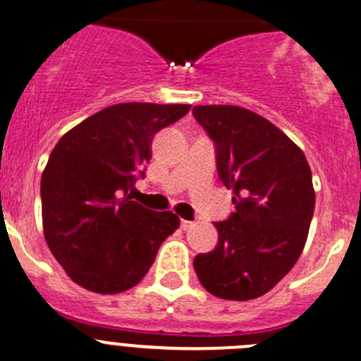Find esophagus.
I'll return each instance as SVG.
<instances>
[{"mask_svg":"<svg viewBox=\"0 0 361 361\" xmlns=\"http://www.w3.org/2000/svg\"><path fill=\"white\" fill-rule=\"evenodd\" d=\"M180 226H181V229L187 231V229H190L192 226H194V222H192V220H181Z\"/></svg>","mask_w":361,"mask_h":361,"instance_id":"obj_1","label":"esophagus"}]
</instances>
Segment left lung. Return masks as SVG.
Returning <instances> with one entry per match:
<instances>
[{
  "instance_id": "8db88e82",
  "label": "left lung",
  "mask_w": 361,
  "mask_h": 361,
  "mask_svg": "<svg viewBox=\"0 0 361 361\" xmlns=\"http://www.w3.org/2000/svg\"><path fill=\"white\" fill-rule=\"evenodd\" d=\"M213 139L219 178L234 192V213L215 222L216 247L194 259L202 288L222 300H254L298 261L316 204L302 149L266 118L238 106H195Z\"/></svg>"
}]
</instances>
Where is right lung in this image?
<instances>
[{
  "mask_svg": "<svg viewBox=\"0 0 361 361\" xmlns=\"http://www.w3.org/2000/svg\"><path fill=\"white\" fill-rule=\"evenodd\" d=\"M188 111L187 104H116L54 146L40 183L44 236L80 288L100 295L134 288L180 227L173 212H152L128 190L145 176L157 132Z\"/></svg>",
  "mask_w": 361,
  "mask_h": 361,
  "instance_id": "add662e5",
  "label": "right lung"
}]
</instances>
